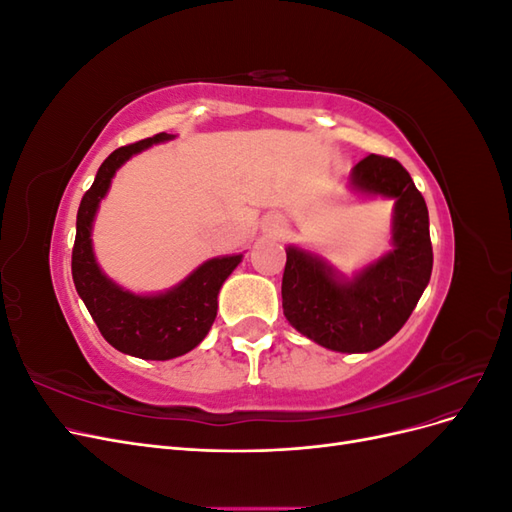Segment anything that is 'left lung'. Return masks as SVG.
<instances>
[{
	"instance_id": "1",
	"label": "left lung",
	"mask_w": 512,
	"mask_h": 512,
	"mask_svg": "<svg viewBox=\"0 0 512 512\" xmlns=\"http://www.w3.org/2000/svg\"><path fill=\"white\" fill-rule=\"evenodd\" d=\"M352 185L395 198L393 252L342 284L320 258L288 247L282 307L292 327L316 344L369 352L389 342L410 318L429 284L433 250L425 198L397 160L371 153L354 166Z\"/></svg>"
}]
</instances>
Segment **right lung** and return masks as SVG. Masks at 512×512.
I'll use <instances>...</instances> for the list:
<instances>
[{"label": "right lung", "mask_w": 512, "mask_h": 512, "mask_svg": "<svg viewBox=\"0 0 512 512\" xmlns=\"http://www.w3.org/2000/svg\"><path fill=\"white\" fill-rule=\"evenodd\" d=\"M168 138L173 136L160 132L145 141L115 149L102 162L76 213V239L72 247V280L102 337L119 352L147 361L175 359L203 342L218 314V292L241 262V254L207 260L188 280L158 297H138L121 290L96 265L91 252V222L115 170L134 153Z\"/></svg>", "instance_id": "add662e5"}]
</instances>
